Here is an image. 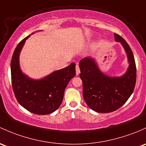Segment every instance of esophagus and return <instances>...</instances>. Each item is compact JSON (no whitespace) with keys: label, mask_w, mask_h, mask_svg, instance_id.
I'll return each mask as SVG.
<instances>
[{"label":"esophagus","mask_w":146,"mask_h":146,"mask_svg":"<svg viewBox=\"0 0 146 146\" xmlns=\"http://www.w3.org/2000/svg\"><path fill=\"white\" fill-rule=\"evenodd\" d=\"M76 75L78 76L80 73V68H79V65L78 64H76Z\"/></svg>","instance_id":"esophagus-1"}]
</instances>
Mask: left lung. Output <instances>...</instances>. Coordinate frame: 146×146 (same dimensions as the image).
Segmentation results:
<instances>
[{
    "instance_id": "obj_1",
    "label": "left lung",
    "mask_w": 146,
    "mask_h": 146,
    "mask_svg": "<svg viewBox=\"0 0 146 146\" xmlns=\"http://www.w3.org/2000/svg\"><path fill=\"white\" fill-rule=\"evenodd\" d=\"M114 36L115 40L123 47L128 59L129 67L123 76H107L94 58L85 57L79 63L84 99L97 113H110L120 108L130 97L136 85V68L132 51L122 37L116 33Z\"/></svg>"
}]
</instances>
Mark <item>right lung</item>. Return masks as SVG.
<instances>
[{
    "mask_svg": "<svg viewBox=\"0 0 146 146\" xmlns=\"http://www.w3.org/2000/svg\"><path fill=\"white\" fill-rule=\"evenodd\" d=\"M30 36L18 44L12 55L10 66L12 88L17 100L27 110L37 115L50 114L62 103L66 87L76 76V64L71 63L68 66L55 70L41 79L29 78L21 71L19 55Z\"/></svg>",
    "mask_w": 146,
    "mask_h": 146,
    "instance_id": "right-lung-1",
    "label": "right lung"
}]
</instances>
